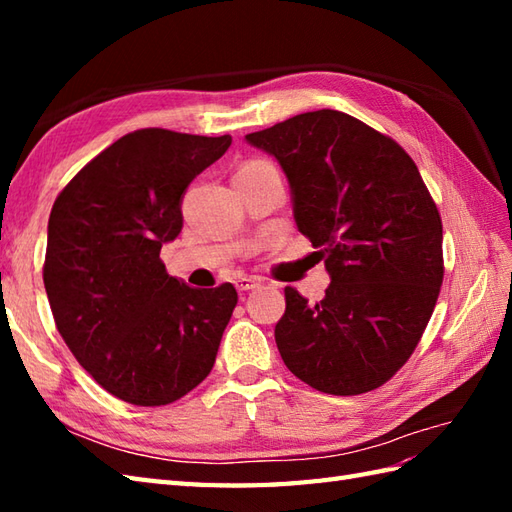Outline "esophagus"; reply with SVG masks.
Instances as JSON below:
<instances>
[{"mask_svg":"<svg viewBox=\"0 0 512 512\" xmlns=\"http://www.w3.org/2000/svg\"><path fill=\"white\" fill-rule=\"evenodd\" d=\"M235 286H237V290H242V292H246V290H255V288H259L262 286V279L259 277H237L235 279Z\"/></svg>","mask_w":512,"mask_h":512,"instance_id":"34e87169","label":"esophagus"}]
</instances>
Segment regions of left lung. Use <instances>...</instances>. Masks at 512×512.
Listing matches in <instances>:
<instances>
[{"mask_svg":"<svg viewBox=\"0 0 512 512\" xmlns=\"http://www.w3.org/2000/svg\"><path fill=\"white\" fill-rule=\"evenodd\" d=\"M246 143L273 156L292 213L330 275L319 303L286 288L275 341L286 367L332 396L372 391L416 350L442 286V220L416 162L358 118L292 116Z\"/></svg>","mask_w":512,"mask_h":512,"instance_id":"left-lung-1","label":"left lung"}]
</instances>
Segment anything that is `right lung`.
I'll return each instance as SVG.
<instances>
[{
	"label": "right lung",
	"instance_id": "right-lung-1",
	"mask_svg": "<svg viewBox=\"0 0 512 512\" xmlns=\"http://www.w3.org/2000/svg\"><path fill=\"white\" fill-rule=\"evenodd\" d=\"M231 136L138 129L70 180L48 220L43 286L54 323L112 396L158 407L209 376L237 292L171 277L160 248L182 231V198Z\"/></svg>",
	"mask_w": 512,
	"mask_h": 512
}]
</instances>
